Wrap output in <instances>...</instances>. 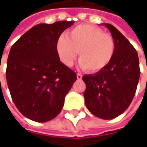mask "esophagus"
Segmentation results:
<instances>
[{
	"label": "esophagus",
	"instance_id": "obj_1",
	"mask_svg": "<svg viewBox=\"0 0 147 147\" xmlns=\"http://www.w3.org/2000/svg\"><path fill=\"white\" fill-rule=\"evenodd\" d=\"M82 74H77V78L78 79V80H81L82 79Z\"/></svg>",
	"mask_w": 147,
	"mask_h": 147
}]
</instances>
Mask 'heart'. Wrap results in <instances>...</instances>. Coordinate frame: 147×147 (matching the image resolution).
I'll list each match as a JSON object with an SVG mask.
<instances>
[{
  "instance_id": "heart-1",
  "label": "heart",
  "mask_w": 147,
  "mask_h": 147,
  "mask_svg": "<svg viewBox=\"0 0 147 147\" xmlns=\"http://www.w3.org/2000/svg\"><path fill=\"white\" fill-rule=\"evenodd\" d=\"M56 52L65 66L74 64L78 52L80 66L90 73L103 70L115 56V42L113 37L91 24H81L71 29L66 37L57 40Z\"/></svg>"
}]
</instances>
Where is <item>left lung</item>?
I'll list each match as a JSON object with an SVG mask.
<instances>
[{
  "label": "left lung",
  "mask_w": 147,
  "mask_h": 147,
  "mask_svg": "<svg viewBox=\"0 0 147 147\" xmlns=\"http://www.w3.org/2000/svg\"><path fill=\"white\" fill-rule=\"evenodd\" d=\"M115 42V53L103 70L84 75L85 104L94 115L112 119L123 114L136 93L140 78L138 52L126 37L110 24H104Z\"/></svg>",
  "instance_id": "8db88e82"
}]
</instances>
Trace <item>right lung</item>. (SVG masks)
Instances as JSON below:
<instances>
[{
    "instance_id": "add662e5",
    "label": "right lung",
    "mask_w": 147,
    "mask_h": 147,
    "mask_svg": "<svg viewBox=\"0 0 147 147\" xmlns=\"http://www.w3.org/2000/svg\"><path fill=\"white\" fill-rule=\"evenodd\" d=\"M74 23L33 26L11 47L7 85L17 109L31 120L44 123L55 118L76 81V73L60 62L55 49L60 34Z\"/></svg>"
}]
</instances>
